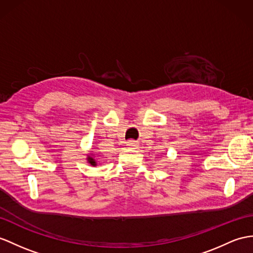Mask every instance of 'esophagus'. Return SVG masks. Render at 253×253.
Here are the masks:
<instances>
[{
    "instance_id": "obj_1",
    "label": "esophagus",
    "mask_w": 253,
    "mask_h": 253,
    "mask_svg": "<svg viewBox=\"0 0 253 253\" xmlns=\"http://www.w3.org/2000/svg\"><path fill=\"white\" fill-rule=\"evenodd\" d=\"M137 141H135V140H127L126 141V146L128 147V148H135V147H137Z\"/></svg>"
}]
</instances>
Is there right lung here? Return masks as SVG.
Segmentation results:
<instances>
[{"instance_id": "right-lung-1", "label": "right lung", "mask_w": 253, "mask_h": 253, "mask_svg": "<svg viewBox=\"0 0 253 253\" xmlns=\"http://www.w3.org/2000/svg\"><path fill=\"white\" fill-rule=\"evenodd\" d=\"M87 161L89 164H91L92 166H96L97 163H96V160L94 159V155H92V152L90 153V155H87Z\"/></svg>"}]
</instances>
